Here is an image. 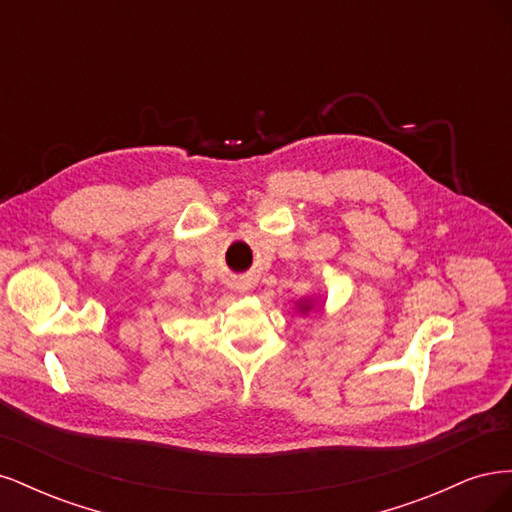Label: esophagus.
Instances as JSON below:
<instances>
[{
  "instance_id": "obj_1",
  "label": "esophagus",
  "mask_w": 512,
  "mask_h": 512,
  "mask_svg": "<svg viewBox=\"0 0 512 512\" xmlns=\"http://www.w3.org/2000/svg\"><path fill=\"white\" fill-rule=\"evenodd\" d=\"M235 288H237V292H247V290H252V284H250V280H239Z\"/></svg>"
}]
</instances>
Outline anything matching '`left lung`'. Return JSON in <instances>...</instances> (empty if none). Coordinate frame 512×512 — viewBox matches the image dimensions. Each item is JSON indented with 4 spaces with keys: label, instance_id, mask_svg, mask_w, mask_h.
<instances>
[{
    "label": "left lung",
    "instance_id": "1",
    "mask_svg": "<svg viewBox=\"0 0 512 512\" xmlns=\"http://www.w3.org/2000/svg\"><path fill=\"white\" fill-rule=\"evenodd\" d=\"M316 305H324L322 301L318 303V299H314V297H305V299H301L299 303H297V312L299 314H303V316H307V314H312V309H316Z\"/></svg>",
    "mask_w": 512,
    "mask_h": 512
}]
</instances>
